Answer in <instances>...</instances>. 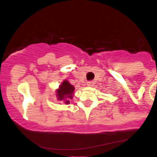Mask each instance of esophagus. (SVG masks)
<instances>
[{"label":"esophagus","instance_id":"esophagus-1","mask_svg":"<svg viewBox=\"0 0 157 157\" xmlns=\"http://www.w3.org/2000/svg\"><path fill=\"white\" fill-rule=\"evenodd\" d=\"M94 84V81H89V82H87V86H93Z\"/></svg>","mask_w":157,"mask_h":157}]
</instances>
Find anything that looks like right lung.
<instances>
[{"instance_id":"add662e5","label":"right lung","mask_w":157,"mask_h":157,"mask_svg":"<svg viewBox=\"0 0 157 157\" xmlns=\"http://www.w3.org/2000/svg\"><path fill=\"white\" fill-rule=\"evenodd\" d=\"M74 91L75 87L72 85L70 84L67 80H64L59 86V89L56 91V96L58 100L64 101L66 104H69V100L73 97Z\"/></svg>"}]
</instances>
